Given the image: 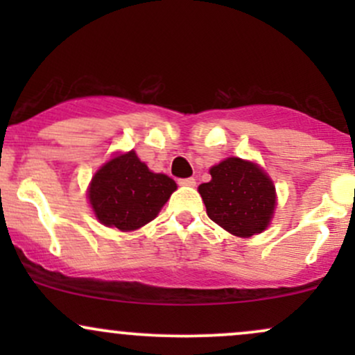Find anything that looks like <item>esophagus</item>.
Instances as JSON below:
<instances>
[{
    "mask_svg": "<svg viewBox=\"0 0 355 355\" xmlns=\"http://www.w3.org/2000/svg\"><path fill=\"white\" fill-rule=\"evenodd\" d=\"M195 178H191V177H189V178H180V180H178V185H183V187H195Z\"/></svg>",
    "mask_w": 355,
    "mask_h": 355,
    "instance_id": "obj_1",
    "label": "esophagus"
}]
</instances>
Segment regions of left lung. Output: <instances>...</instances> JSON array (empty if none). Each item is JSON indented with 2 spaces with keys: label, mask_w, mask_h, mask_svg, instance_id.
Segmentation results:
<instances>
[{
  "label": "left lung",
  "mask_w": 355,
  "mask_h": 355,
  "mask_svg": "<svg viewBox=\"0 0 355 355\" xmlns=\"http://www.w3.org/2000/svg\"><path fill=\"white\" fill-rule=\"evenodd\" d=\"M211 180L198 187L207 214L237 237L267 229L275 209L274 183L255 164L227 158L210 168Z\"/></svg>",
  "instance_id": "8db88e82"
}]
</instances>
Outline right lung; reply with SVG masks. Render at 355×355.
<instances>
[{"mask_svg":"<svg viewBox=\"0 0 355 355\" xmlns=\"http://www.w3.org/2000/svg\"><path fill=\"white\" fill-rule=\"evenodd\" d=\"M177 183L150 172L135 152L115 157L93 177L88 198L96 218L118 230H137L158 215Z\"/></svg>","mask_w":355,"mask_h":355,"instance_id":"right-lung-1","label":"right lung"}]
</instances>
